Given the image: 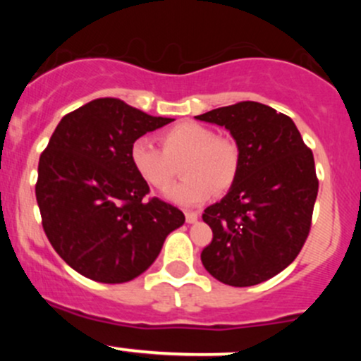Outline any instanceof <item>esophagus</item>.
Here are the masks:
<instances>
[{"instance_id":"1","label":"esophagus","mask_w":361,"mask_h":361,"mask_svg":"<svg viewBox=\"0 0 361 361\" xmlns=\"http://www.w3.org/2000/svg\"><path fill=\"white\" fill-rule=\"evenodd\" d=\"M185 219L188 224H195L198 221V214L197 212H185Z\"/></svg>"}]
</instances>
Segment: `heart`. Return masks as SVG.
<instances>
[{"mask_svg": "<svg viewBox=\"0 0 361 361\" xmlns=\"http://www.w3.org/2000/svg\"><path fill=\"white\" fill-rule=\"evenodd\" d=\"M163 149L146 137L130 146L134 171L152 188H166L181 164L185 178L164 192V198L181 207L205 202L212 193H226L234 185L241 151L231 137L215 135L214 128L198 122H181L159 135Z\"/></svg>", "mask_w": 361, "mask_h": 361, "instance_id": "b5f03b06", "label": "heart"}]
</instances>
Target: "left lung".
Listing matches in <instances>:
<instances>
[{
    "mask_svg": "<svg viewBox=\"0 0 361 361\" xmlns=\"http://www.w3.org/2000/svg\"><path fill=\"white\" fill-rule=\"evenodd\" d=\"M195 118L226 127L241 151L234 185L202 215L214 234L202 263L231 287L258 285L285 270L307 239L319 188L312 151L292 118L258 102Z\"/></svg>",
    "mask_w": 361,
    "mask_h": 361,
    "instance_id": "1",
    "label": "left lung"
}]
</instances>
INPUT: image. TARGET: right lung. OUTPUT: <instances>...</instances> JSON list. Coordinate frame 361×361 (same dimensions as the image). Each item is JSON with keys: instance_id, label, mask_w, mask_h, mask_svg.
I'll return each instance as SVG.
<instances>
[{"instance_id": "add662e5", "label": "right lung", "mask_w": 361, "mask_h": 361, "mask_svg": "<svg viewBox=\"0 0 361 361\" xmlns=\"http://www.w3.org/2000/svg\"><path fill=\"white\" fill-rule=\"evenodd\" d=\"M175 118L152 117L118 98H97L64 115L39 161L42 226L73 270L100 283L134 280L154 263L180 209L151 198L130 164V146Z\"/></svg>"}]
</instances>
